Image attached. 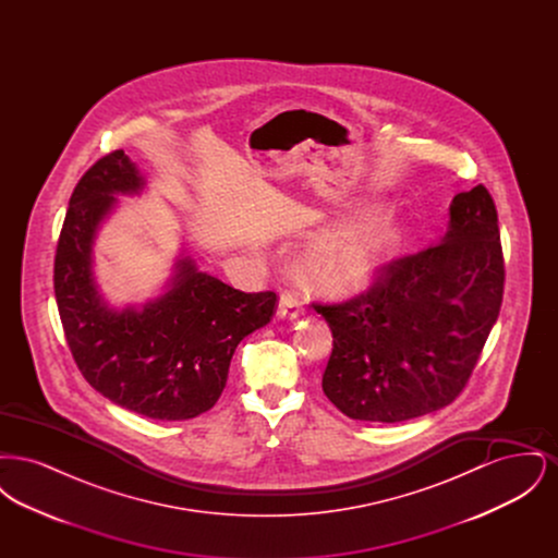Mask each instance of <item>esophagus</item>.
Instances as JSON below:
<instances>
[{"instance_id":"1","label":"esophagus","mask_w":558,"mask_h":558,"mask_svg":"<svg viewBox=\"0 0 558 558\" xmlns=\"http://www.w3.org/2000/svg\"><path fill=\"white\" fill-rule=\"evenodd\" d=\"M301 314H303V303L299 301V296L294 292H284L278 301V318L292 322Z\"/></svg>"}]
</instances>
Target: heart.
I'll use <instances>...</instances> for the list:
<instances>
[{"label": "heart", "mask_w": 558, "mask_h": 558, "mask_svg": "<svg viewBox=\"0 0 558 558\" xmlns=\"http://www.w3.org/2000/svg\"><path fill=\"white\" fill-rule=\"evenodd\" d=\"M405 239L393 207L360 213L322 234L301 262L303 282L324 296L349 299L374 287Z\"/></svg>", "instance_id": "obj_1"}]
</instances>
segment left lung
I'll return each instance as SVG.
<instances>
[{
	"mask_svg": "<svg viewBox=\"0 0 558 558\" xmlns=\"http://www.w3.org/2000/svg\"><path fill=\"white\" fill-rule=\"evenodd\" d=\"M505 292L498 213L485 186L453 196L435 246L389 264L371 291L314 305L332 332L322 389L345 416L401 423L464 389Z\"/></svg>",
	"mask_w": 558,
	"mask_h": 558,
	"instance_id": "1",
	"label": "left lung"
}]
</instances>
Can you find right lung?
<instances>
[{
  "mask_svg": "<svg viewBox=\"0 0 558 558\" xmlns=\"http://www.w3.org/2000/svg\"><path fill=\"white\" fill-rule=\"evenodd\" d=\"M146 178L123 150L85 171L53 262V292L85 380L112 403L155 421H187L221 396L240 341L274 316L276 292H240L201 271L184 251L159 296L114 307L94 276V244L119 196Z\"/></svg>",
  "mask_w": 558,
  "mask_h": 558,
  "instance_id": "obj_1",
  "label": "right lung"
}]
</instances>
